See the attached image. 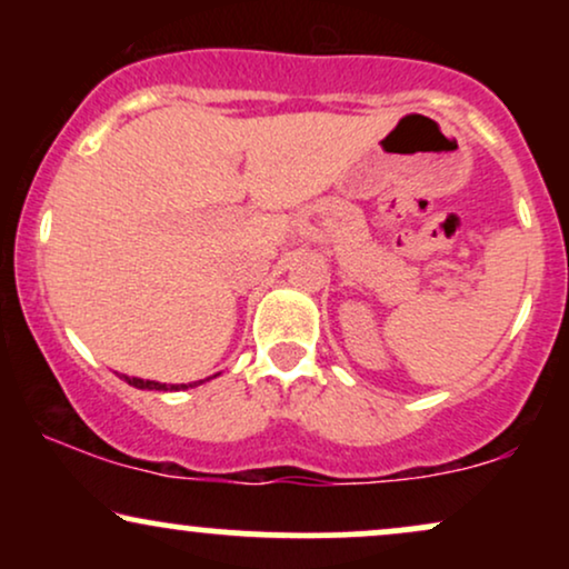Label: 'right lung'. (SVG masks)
<instances>
[{"mask_svg": "<svg viewBox=\"0 0 569 569\" xmlns=\"http://www.w3.org/2000/svg\"><path fill=\"white\" fill-rule=\"evenodd\" d=\"M126 382L133 385V388H139V390H187V388H194V385H200L202 380L189 382V385H166V382H154V380H141V377H126Z\"/></svg>", "mask_w": 569, "mask_h": 569, "instance_id": "1", "label": "right lung"}]
</instances>
